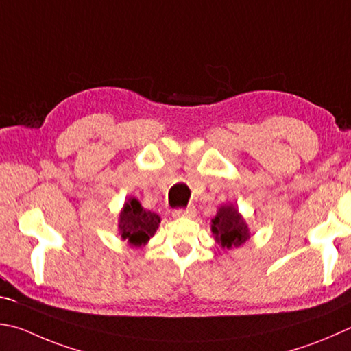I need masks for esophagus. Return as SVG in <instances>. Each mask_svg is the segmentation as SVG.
<instances>
[{
    "label": "esophagus",
    "mask_w": 351,
    "mask_h": 351,
    "mask_svg": "<svg viewBox=\"0 0 351 351\" xmlns=\"http://www.w3.org/2000/svg\"><path fill=\"white\" fill-rule=\"evenodd\" d=\"M173 218H193L196 215V208L195 207H187V208H175L173 212Z\"/></svg>",
    "instance_id": "obj_1"
}]
</instances>
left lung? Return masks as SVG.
<instances>
[{"instance_id": "obj_1", "label": "left lung", "mask_w": 351, "mask_h": 351, "mask_svg": "<svg viewBox=\"0 0 351 351\" xmlns=\"http://www.w3.org/2000/svg\"><path fill=\"white\" fill-rule=\"evenodd\" d=\"M212 232L222 248L239 247L248 239V228L238 210L232 206L221 207L212 219Z\"/></svg>"}]
</instances>
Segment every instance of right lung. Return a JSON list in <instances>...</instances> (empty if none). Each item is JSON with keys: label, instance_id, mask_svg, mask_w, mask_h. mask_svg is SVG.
<instances>
[{"label": "right lung", "instance_id": "obj_1", "mask_svg": "<svg viewBox=\"0 0 351 351\" xmlns=\"http://www.w3.org/2000/svg\"><path fill=\"white\" fill-rule=\"evenodd\" d=\"M159 222H161V219L156 213L144 210L139 201L132 197L124 204V208L119 216L121 237L129 239L133 245L145 244L150 237L155 234Z\"/></svg>", "mask_w": 351, "mask_h": 351}]
</instances>
